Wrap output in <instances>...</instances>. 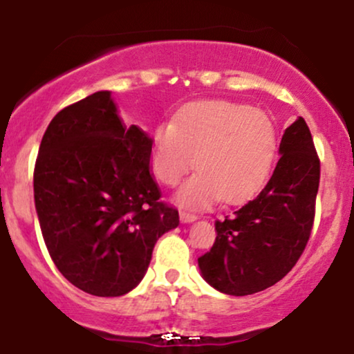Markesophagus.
<instances>
[{
    "mask_svg": "<svg viewBox=\"0 0 354 354\" xmlns=\"http://www.w3.org/2000/svg\"><path fill=\"white\" fill-rule=\"evenodd\" d=\"M180 219H181V223H193V221H196L198 216L196 214L189 213V211H180Z\"/></svg>",
    "mask_w": 354,
    "mask_h": 354,
    "instance_id": "esophagus-1",
    "label": "esophagus"
}]
</instances>
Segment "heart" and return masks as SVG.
I'll use <instances>...</instances> for the list:
<instances>
[{"label":"heart","mask_w":354,"mask_h":354,"mask_svg":"<svg viewBox=\"0 0 354 354\" xmlns=\"http://www.w3.org/2000/svg\"><path fill=\"white\" fill-rule=\"evenodd\" d=\"M276 156V129L270 116L228 101H196L183 106L171 123L153 135L151 169L168 186L200 168L178 191L185 206L248 201L265 186Z\"/></svg>","instance_id":"1"}]
</instances>
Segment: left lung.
<instances>
[{
  "label": "left lung",
  "instance_id": "8db88e82",
  "mask_svg": "<svg viewBox=\"0 0 354 354\" xmlns=\"http://www.w3.org/2000/svg\"><path fill=\"white\" fill-rule=\"evenodd\" d=\"M273 176L253 201L216 221V241L198 258L201 276L219 293L246 296L291 271L315 219L319 160L301 116L284 129Z\"/></svg>",
  "mask_w": 354,
  "mask_h": 354
}]
</instances>
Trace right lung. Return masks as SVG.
I'll list each match as a JSON object with an SVG mask.
<instances>
[{
  "instance_id": "add662e5",
  "label": "right lung",
  "mask_w": 354,
  "mask_h": 354,
  "mask_svg": "<svg viewBox=\"0 0 354 354\" xmlns=\"http://www.w3.org/2000/svg\"><path fill=\"white\" fill-rule=\"evenodd\" d=\"M153 140L121 118L111 91L61 109L35 166V206L59 273L95 296H123L145 278L158 238L180 225L160 201Z\"/></svg>"
}]
</instances>
